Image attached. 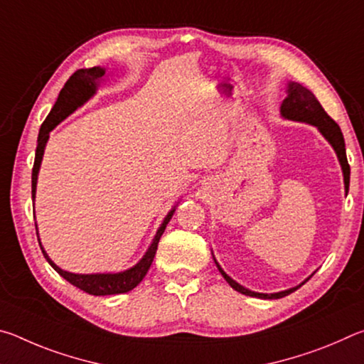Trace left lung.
Wrapping results in <instances>:
<instances>
[{
    "instance_id": "obj_1",
    "label": "left lung",
    "mask_w": 364,
    "mask_h": 364,
    "mask_svg": "<svg viewBox=\"0 0 364 364\" xmlns=\"http://www.w3.org/2000/svg\"><path fill=\"white\" fill-rule=\"evenodd\" d=\"M281 117H282V119H286V120L308 123V125H313V127L318 128V132L323 134L324 139L328 141V143L332 146V149H334L336 154H337L338 164H341L342 173H343L345 193H347L348 186H350V165L347 162V154H345L343 134H342L341 128H338L337 123L332 120L328 114H326V110L323 109L321 104H319V101L316 100L315 95H313L308 88H305V86H301L300 83L289 82L287 83V96L281 104ZM213 260H215V257H213ZM215 264H217V268L221 273V276H223L228 284H230L234 289V291L241 292L244 295H249V297H257V299H281V297H286V295L292 294L294 291H297V289L301 284H305V282L311 278V276H308V278L304 282H301V284L291 287V289H286V291L274 292V294H262V292L249 291V289H245L244 286L239 284V282H236L232 278H230V276H228L223 271V268L220 267L217 260H215Z\"/></svg>"
}]
</instances>
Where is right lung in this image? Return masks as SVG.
Here are the masks:
<instances>
[{
  "label": "right lung",
  "instance_id": "obj_1",
  "mask_svg": "<svg viewBox=\"0 0 364 364\" xmlns=\"http://www.w3.org/2000/svg\"><path fill=\"white\" fill-rule=\"evenodd\" d=\"M104 75H106V69L104 67H91V69H80L77 70L73 75L67 80V83L64 85V88L60 90V93L58 96V101L54 104L51 112L48 114L46 120L43 122V125L40 128L38 133V144H36V152H35V164H33V170H32V199L35 200V194H36V181H38V171L41 167V160H43V154H45V147L49 139V133H51L54 128H56L60 122L67 119L70 114L75 112L78 107H82L85 102H88L91 97L96 95L97 86L102 82ZM176 210V205L171 208V210L167 213V217L164 218L162 225L154 236L152 242L149 245V249L146 250V254L143 258L134 264V267L128 268L125 271H119V273H93V274H78V273H70V271H65L63 268H59L56 263H54L49 255L46 254V250L43 249V245L40 242V247L43 255L48 260V263L58 271V273L63 276L64 279H67L82 291L88 292L91 295H114V294H125L130 292L132 289L136 287L143 278L146 276L147 271H149L154 257H156L157 252V245L160 237L167 228L168 221L173 217V213ZM36 226V223H35ZM36 234H38V228H36Z\"/></svg>",
  "mask_w": 364,
  "mask_h": 364
}]
</instances>
